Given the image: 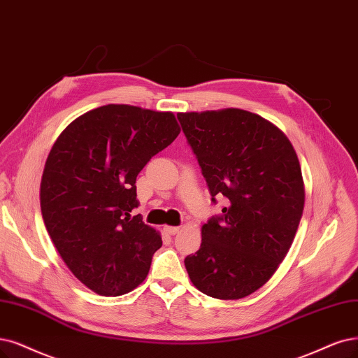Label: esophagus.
Here are the masks:
<instances>
[{"label":"esophagus","instance_id":"1","mask_svg":"<svg viewBox=\"0 0 358 358\" xmlns=\"http://www.w3.org/2000/svg\"><path fill=\"white\" fill-rule=\"evenodd\" d=\"M168 234H172V236H174V234H177L178 231H180V227H174V226H165V229H164Z\"/></svg>","mask_w":358,"mask_h":358}]
</instances>
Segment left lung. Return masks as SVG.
<instances>
[{"label": "left lung", "instance_id": "8db88e82", "mask_svg": "<svg viewBox=\"0 0 358 358\" xmlns=\"http://www.w3.org/2000/svg\"><path fill=\"white\" fill-rule=\"evenodd\" d=\"M177 116L213 202L229 199L184 266L202 294L245 298L271 279L295 239L306 202L296 152L282 129L243 109Z\"/></svg>", "mask_w": 358, "mask_h": 358}]
</instances>
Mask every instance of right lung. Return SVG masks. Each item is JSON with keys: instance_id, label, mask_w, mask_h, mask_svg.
<instances>
[{"instance_id": "obj_1", "label": "right lung", "mask_w": 358, "mask_h": 358, "mask_svg": "<svg viewBox=\"0 0 358 358\" xmlns=\"http://www.w3.org/2000/svg\"><path fill=\"white\" fill-rule=\"evenodd\" d=\"M180 131L172 112L106 104L78 116L52 144L39 189L43 220L66 266L92 292L124 295L148 275L162 237L131 215L136 180Z\"/></svg>"}]
</instances>
